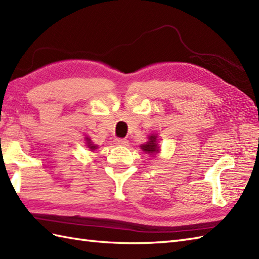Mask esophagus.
<instances>
[{
	"instance_id": "obj_1",
	"label": "esophagus",
	"mask_w": 259,
	"mask_h": 259,
	"mask_svg": "<svg viewBox=\"0 0 259 259\" xmlns=\"http://www.w3.org/2000/svg\"><path fill=\"white\" fill-rule=\"evenodd\" d=\"M114 144L117 146H128V140L122 139V138H117L114 139Z\"/></svg>"
}]
</instances>
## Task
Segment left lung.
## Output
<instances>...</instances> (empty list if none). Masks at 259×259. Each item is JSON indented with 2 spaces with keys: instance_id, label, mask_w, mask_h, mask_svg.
Returning <instances> with one entry per match:
<instances>
[{
  "instance_id": "obj_1",
  "label": "left lung",
  "mask_w": 259,
  "mask_h": 259,
  "mask_svg": "<svg viewBox=\"0 0 259 259\" xmlns=\"http://www.w3.org/2000/svg\"><path fill=\"white\" fill-rule=\"evenodd\" d=\"M140 148L142 151L146 153H149V155H155V153H159L160 148L158 146V140H157V135H151L149 136V140H148L145 145H141Z\"/></svg>"
}]
</instances>
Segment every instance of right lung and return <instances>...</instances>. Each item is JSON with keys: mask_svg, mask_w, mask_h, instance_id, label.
Instances as JSON below:
<instances>
[{"mask_svg": "<svg viewBox=\"0 0 259 259\" xmlns=\"http://www.w3.org/2000/svg\"><path fill=\"white\" fill-rule=\"evenodd\" d=\"M85 145H87V147L89 148V149H90L91 151H95L96 149H98V146L93 144V142L91 141V139L89 138V137H85Z\"/></svg>", "mask_w": 259, "mask_h": 259, "instance_id": "add662e5", "label": "right lung"}]
</instances>
